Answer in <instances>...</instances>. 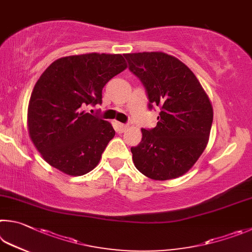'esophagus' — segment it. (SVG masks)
I'll return each instance as SVG.
<instances>
[{"instance_id": "34e87169", "label": "esophagus", "mask_w": 252, "mask_h": 252, "mask_svg": "<svg viewBox=\"0 0 252 252\" xmlns=\"http://www.w3.org/2000/svg\"><path fill=\"white\" fill-rule=\"evenodd\" d=\"M116 126H117V130L121 131V133H123V131H125L127 128H128V125H127V124H123V123H117Z\"/></svg>"}]
</instances>
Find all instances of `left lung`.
<instances>
[{
	"label": "left lung",
	"instance_id": "1",
	"mask_svg": "<svg viewBox=\"0 0 252 252\" xmlns=\"http://www.w3.org/2000/svg\"><path fill=\"white\" fill-rule=\"evenodd\" d=\"M145 87L148 108L160 107L157 125L142 129L131 147L140 173L155 180L177 178L191 168L208 143L214 112L199 81L183 62L161 52L125 54Z\"/></svg>",
	"mask_w": 252,
	"mask_h": 252
}]
</instances>
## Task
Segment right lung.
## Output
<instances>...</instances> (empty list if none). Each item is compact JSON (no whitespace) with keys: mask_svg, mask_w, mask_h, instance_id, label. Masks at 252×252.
<instances>
[{"mask_svg":"<svg viewBox=\"0 0 252 252\" xmlns=\"http://www.w3.org/2000/svg\"><path fill=\"white\" fill-rule=\"evenodd\" d=\"M126 67L123 55L98 53L62 57L48 66L28 112L30 137L44 160L70 176L95 168L115 130L83 108L101 104L103 87Z\"/></svg>","mask_w":252,"mask_h":252,"instance_id":"right-lung-1","label":"right lung"}]
</instances>
